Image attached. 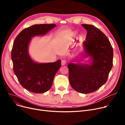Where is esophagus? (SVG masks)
I'll return each mask as SVG.
<instances>
[{"label":"esophagus","mask_w":125,"mask_h":125,"mask_svg":"<svg viewBox=\"0 0 125 125\" xmlns=\"http://www.w3.org/2000/svg\"><path fill=\"white\" fill-rule=\"evenodd\" d=\"M66 63H67V61H66V60H65V59L64 60H62L61 61L62 65H65L66 64Z\"/></svg>","instance_id":"esophagus-1"}]
</instances>
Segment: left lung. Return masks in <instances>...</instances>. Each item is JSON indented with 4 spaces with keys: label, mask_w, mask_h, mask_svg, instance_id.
Returning a JSON list of instances; mask_svg holds the SVG:
<instances>
[{
    "label": "left lung",
    "mask_w": 125,
    "mask_h": 125,
    "mask_svg": "<svg viewBox=\"0 0 125 125\" xmlns=\"http://www.w3.org/2000/svg\"><path fill=\"white\" fill-rule=\"evenodd\" d=\"M82 25L87 31L83 55L90 57L91 61L89 64L70 63L67 67L72 88L77 92L88 94L106 83L113 67L114 52L108 39L101 30L93 25Z\"/></svg>",
    "instance_id": "obj_1"
}]
</instances>
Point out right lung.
I'll return each instance as SVG.
<instances>
[{"instance_id":"add662e5","label":"right lung","mask_w":125,"mask_h":125,"mask_svg":"<svg viewBox=\"0 0 125 125\" xmlns=\"http://www.w3.org/2000/svg\"><path fill=\"white\" fill-rule=\"evenodd\" d=\"M56 25L36 24L22 30L16 37L11 50L13 68L22 86L35 93H43L51 88L54 78L61 67V60L52 63H37L30 57L28 46L32 37L43 35Z\"/></svg>"}]
</instances>
